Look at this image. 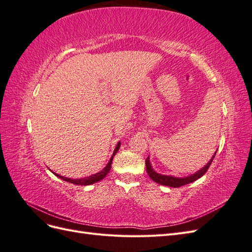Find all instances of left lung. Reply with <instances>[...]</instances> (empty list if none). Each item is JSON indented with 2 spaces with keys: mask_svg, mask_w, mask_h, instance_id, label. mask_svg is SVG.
<instances>
[{
  "mask_svg": "<svg viewBox=\"0 0 252 252\" xmlns=\"http://www.w3.org/2000/svg\"><path fill=\"white\" fill-rule=\"evenodd\" d=\"M216 154H217V151L215 152V155H213V157L211 158L210 161L207 164H206V166H204L201 170H199L197 172H195L191 175H189V177H186V178H174V177H171V175H163V174L157 173L154 169H152V167L150 165L149 157L146 158V170H147L149 178L154 182L158 183V184L178 188V187H181V186H184L186 184H189V183L194 182L197 179H200L201 177H203V175L206 172H207L209 166L211 165L213 158H215V157H216Z\"/></svg>",
  "mask_w": 252,
  "mask_h": 252,
  "instance_id": "obj_1",
  "label": "left lung"
}]
</instances>
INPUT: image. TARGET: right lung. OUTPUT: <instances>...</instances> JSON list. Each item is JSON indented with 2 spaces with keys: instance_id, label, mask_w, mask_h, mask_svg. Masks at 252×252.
Instances as JSON below:
<instances>
[{
  "instance_id": "right-lung-1",
  "label": "right lung",
  "mask_w": 252,
  "mask_h": 252,
  "mask_svg": "<svg viewBox=\"0 0 252 252\" xmlns=\"http://www.w3.org/2000/svg\"><path fill=\"white\" fill-rule=\"evenodd\" d=\"M120 146H121V143L119 142V143H118V145H117L116 149H114V152H113V155H112L111 158L109 159V162H108L107 166H106L105 168H104L102 171L97 172V173H95V174L90 175V177H86V178H83V179L72 180V179H69V178H64V177H62V175L57 174V173H55V172H53V173H55L58 178L62 179V180H64V181H66V182L72 183V184H74V185H84V186H86V185H91V184H94V183H96V182H98V181L103 180V179L106 177V175H107V173L109 172V170H110V168H111V164H112L113 157L116 156V154L118 152V150H119Z\"/></svg>"
}]
</instances>
